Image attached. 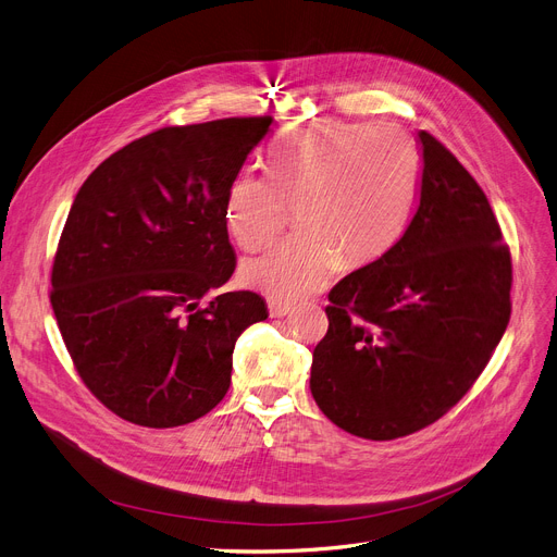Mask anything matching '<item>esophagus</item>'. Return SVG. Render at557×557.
<instances>
[{
	"label": "esophagus",
	"mask_w": 557,
	"mask_h": 557,
	"mask_svg": "<svg viewBox=\"0 0 557 557\" xmlns=\"http://www.w3.org/2000/svg\"><path fill=\"white\" fill-rule=\"evenodd\" d=\"M289 312H292V306H289V304L270 301V314H272L274 319H281V317H285V314H289Z\"/></svg>",
	"instance_id": "esophagus-1"
}]
</instances>
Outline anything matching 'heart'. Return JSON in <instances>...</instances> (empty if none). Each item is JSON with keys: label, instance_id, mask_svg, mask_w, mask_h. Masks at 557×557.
I'll return each mask as SVG.
<instances>
[{"label": "heart", "instance_id": "obj_1", "mask_svg": "<svg viewBox=\"0 0 557 557\" xmlns=\"http://www.w3.org/2000/svg\"><path fill=\"white\" fill-rule=\"evenodd\" d=\"M418 150L400 127L310 123L272 150L270 175L238 173L224 195V226L247 251L276 240L297 207L301 236L249 258L240 281L278 301H299L339 270L391 249L409 220Z\"/></svg>", "mask_w": 557, "mask_h": 557}]
</instances>
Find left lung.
Returning a JSON list of instances; mask_svg holds the SVG:
<instances>
[{
    "label": "left lung",
    "instance_id": "left-lung-1",
    "mask_svg": "<svg viewBox=\"0 0 557 557\" xmlns=\"http://www.w3.org/2000/svg\"><path fill=\"white\" fill-rule=\"evenodd\" d=\"M420 200L403 238L329 294L310 391L344 432L394 441L436 422L510 321V251L474 177L420 129Z\"/></svg>",
    "mask_w": 557,
    "mask_h": 557
}]
</instances>
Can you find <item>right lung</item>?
<instances>
[{
	"label": "right lung",
	"mask_w": 557,
	"mask_h": 557,
	"mask_svg": "<svg viewBox=\"0 0 557 557\" xmlns=\"http://www.w3.org/2000/svg\"><path fill=\"white\" fill-rule=\"evenodd\" d=\"M270 116L161 127L76 193L51 270V306L85 386L141 428L209 413L232 384L236 339L268 319L256 292H224L236 253L224 195Z\"/></svg>",
	"instance_id": "add662e5"
}]
</instances>
